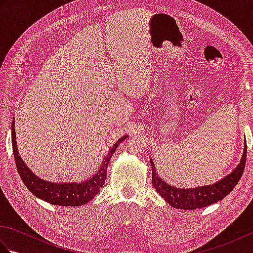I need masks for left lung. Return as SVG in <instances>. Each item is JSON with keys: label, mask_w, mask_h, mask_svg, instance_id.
Masks as SVG:
<instances>
[{"label": "left lung", "mask_w": 253, "mask_h": 253, "mask_svg": "<svg viewBox=\"0 0 253 253\" xmlns=\"http://www.w3.org/2000/svg\"><path fill=\"white\" fill-rule=\"evenodd\" d=\"M246 155L247 143L245 140L244 153L240 159V163L227 176L211 185L195 188H177L170 186L159 176L152 159H150L152 168V184L161 197L170 204V207L180 210H195L208 207L210 204L221 201L237 185L245 169Z\"/></svg>", "instance_id": "left-lung-1"}]
</instances>
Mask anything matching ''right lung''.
<instances>
[{"label": "right lung", "mask_w": 253, "mask_h": 253, "mask_svg": "<svg viewBox=\"0 0 253 253\" xmlns=\"http://www.w3.org/2000/svg\"><path fill=\"white\" fill-rule=\"evenodd\" d=\"M127 137V135L123 136L113 144V147L109 150L101 166L92 176L79 182H60V184H57V182L41 179L40 177L32 173V170L29 168H27V165L20 158L17 142H16L15 120H13L12 123L13 153L16 168H17L21 180H23L25 186L28 188V190L34 193L36 197L45 202L60 207L84 206V204L89 202L91 199H93L94 196L98 195V192L105 182L107 165L110 163L112 155L114 154L120 143L125 140Z\"/></svg>", "instance_id": "add662e5"}]
</instances>
